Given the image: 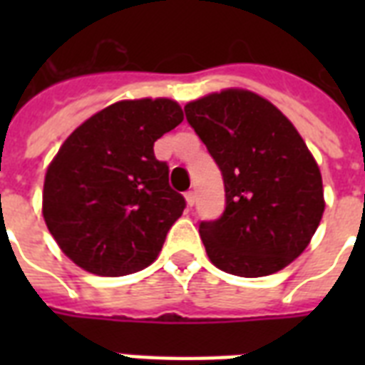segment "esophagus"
I'll list each match as a JSON object with an SVG mask.
<instances>
[{
	"label": "esophagus",
	"instance_id": "1",
	"mask_svg": "<svg viewBox=\"0 0 365 365\" xmlns=\"http://www.w3.org/2000/svg\"><path fill=\"white\" fill-rule=\"evenodd\" d=\"M185 200H187L189 206H193L195 205V191H187V193H185Z\"/></svg>",
	"mask_w": 365,
	"mask_h": 365
}]
</instances>
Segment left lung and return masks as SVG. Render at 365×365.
I'll return each instance as SVG.
<instances>
[{
    "instance_id": "1",
    "label": "left lung",
    "mask_w": 365,
    "mask_h": 365,
    "mask_svg": "<svg viewBox=\"0 0 365 365\" xmlns=\"http://www.w3.org/2000/svg\"><path fill=\"white\" fill-rule=\"evenodd\" d=\"M185 117L225 187L222 216L199 225L212 263L246 278L289 265L326 206L322 176L299 132L271 102L239 88L189 102Z\"/></svg>"
}]
</instances>
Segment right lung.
I'll list each match as a JSON object with an SVG mask.
<instances>
[{
    "instance_id": "1",
    "label": "right lung",
    "mask_w": 365,
    "mask_h": 365,
    "mask_svg": "<svg viewBox=\"0 0 365 365\" xmlns=\"http://www.w3.org/2000/svg\"><path fill=\"white\" fill-rule=\"evenodd\" d=\"M182 121L174 100H123L62 143L45 176L43 217L76 265L123 277L157 259L185 199L153 145Z\"/></svg>"
}]
</instances>
